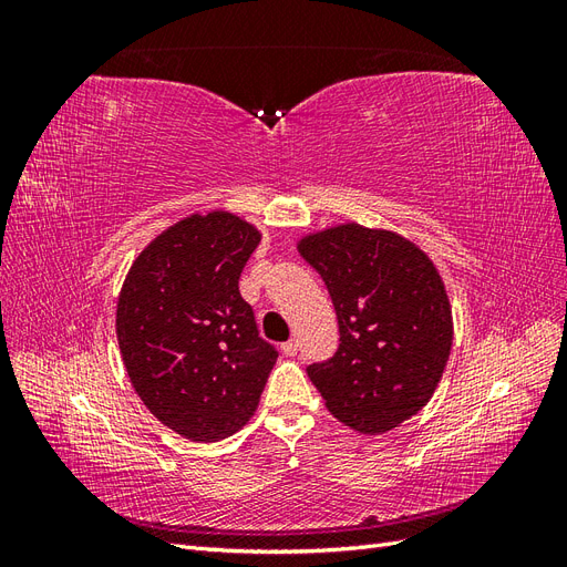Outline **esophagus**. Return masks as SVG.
<instances>
[{
    "instance_id": "esophagus-1",
    "label": "esophagus",
    "mask_w": 567,
    "mask_h": 567,
    "mask_svg": "<svg viewBox=\"0 0 567 567\" xmlns=\"http://www.w3.org/2000/svg\"><path fill=\"white\" fill-rule=\"evenodd\" d=\"M281 350H284V354H286V357H296V354H298V340L290 338L288 342H284Z\"/></svg>"
}]
</instances>
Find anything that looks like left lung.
I'll return each mask as SVG.
<instances>
[{"label":"left lung","mask_w":567,"mask_h":567,"mask_svg":"<svg viewBox=\"0 0 567 567\" xmlns=\"http://www.w3.org/2000/svg\"><path fill=\"white\" fill-rule=\"evenodd\" d=\"M298 252L329 288L338 352L307 375L352 431L381 435L431 402L454 338L444 281L416 244L348 221L307 234Z\"/></svg>","instance_id":"left-lung-1"}]
</instances>
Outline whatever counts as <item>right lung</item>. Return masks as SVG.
Segmentation results:
<instances>
[{
  "label": "right lung",
  "instance_id": "right-lung-1",
  "mask_svg": "<svg viewBox=\"0 0 567 567\" xmlns=\"http://www.w3.org/2000/svg\"><path fill=\"white\" fill-rule=\"evenodd\" d=\"M260 238L227 210L188 215L136 255L117 296L115 333L132 388L192 442L241 431L277 364L238 293Z\"/></svg>",
  "mask_w": 567,
  "mask_h": 567
}]
</instances>
